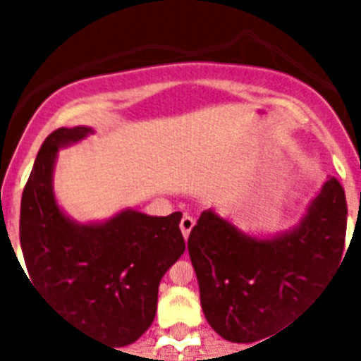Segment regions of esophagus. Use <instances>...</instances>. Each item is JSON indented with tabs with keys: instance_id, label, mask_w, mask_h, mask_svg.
Here are the masks:
<instances>
[{
	"instance_id": "esophagus-1",
	"label": "esophagus",
	"mask_w": 361,
	"mask_h": 361,
	"mask_svg": "<svg viewBox=\"0 0 361 361\" xmlns=\"http://www.w3.org/2000/svg\"><path fill=\"white\" fill-rule=\"evenodd\" d=\"M193 226H195V220H193V216L184 215L183 220H180V231H183L184 238L190 237V231L193 229Z\"/></svg>"
}]
</instances>
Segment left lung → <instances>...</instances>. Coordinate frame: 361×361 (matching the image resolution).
I'll use <instances>...</instances> for the list:
<instances>
[{
  "label": "left lung",
  "instance_id": "1",
  "mask_svg": "<svg viewBox=\"0 0 361 361\" xmlns=\"http://www.w3.org/2000/svg\"><path fill=\"white\" fill-rule=\"evenodd\" d=\"M345 228V191L336 178L325 180L298 222L279 233L253 235L215 208L204 209L188 251L208 324L235 343L275 333L333 275Z\"/></svg>",
  "mask_w": 361,
  "mask_h": 361
}]
</instances>
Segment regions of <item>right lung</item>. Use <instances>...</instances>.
Masks as SVG:
<instances>
[{"instance_id":"1","label":"right lung","mask_w":361,"mask_h":361,"mask_svg":"<svg viewBox=\"0 0 361 361\" xmlns=\"http://www.w3.org/2000/svg\"><path fill=\"white\" fill-rule=\"evenodd\" d=\"M92 133L73 126L44 139L21 197L19 240L34 288L75 327L119 349L155 318L159 283L186 250L183 213L124 208L104 220L72 219L56 199L54 170L59 149Z\"/></svg>"}]
</instances>
